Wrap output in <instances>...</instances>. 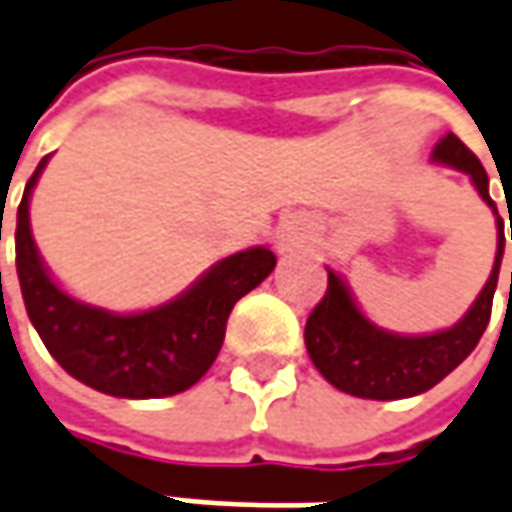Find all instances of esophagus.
<instances>
[{
	"label": "esophagus",
	"mask_w": 512,
	"mask_h": 512,
	"mask_svg": "<svg viewBox=\"0 0 512 512\" xmlns=\"http://www.w3.org/2000/svg\"><path fill=\"white\" fill-rule=\"evenodd\" d=\"M306 240H309V223L303 221L300 215H291V218H283V221L277 223L274 243H277L280 255H289L294 249H300Z\"/></svg>",
	"instance_id": "esophagus-1"
}]
</instances>
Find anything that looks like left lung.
<instances>
[{"instance_id":"8db88e82","label":"left lung","mask_w":512,"mask_h":512,"mask_svg":"<svg viewBox=\"0 0 512 512\" xmlns=\"http://www.w3.org/2000/svg\"><path fill=\"white\" fill-rule=\"evenodd\" d=\"M433 161L467 172L473 186L479 189L482 201L493 206L496 212V203L490 201V192H487V172L482 161L467 150L456 135L448 133L436 144ZM496 223H499V249H496L490 280L465 317L453 328L436 331V334L402 337V334L377 328L357 309L351 291L345 289L343 277L328 269L326 294L306 320V348L317 371L334 388L362 399L416 397L433 388L436 382H442L459 362L467 360V354L482 340L490 323L493 294H496L504 255V223L499 212H496Z\"/></svg>"}]
</instances>
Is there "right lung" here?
Returning a JSON list of instances; mask_svg holds the SVG:
<instances>
[{"label": "right lung", "instance_id": "obj_1", "mask_svg": "<svg viewBox=\"0 0 512 512\" xmlns=\"http://www.w3.org/2000/svg\"><path fill=\"white\" fill-rule=\"evenodd\" d=\"M45 164L30 175L16 212V272L45 348L70 377L110 397L158 399L192 388L218 357L235 303L272 274L274 252L255 246L223 257L181 297L141 314L79 303L50 280L30 235L27 206Z\"/></svg>", "mask_w": 512, "mask_h": 512}]
</instances>
